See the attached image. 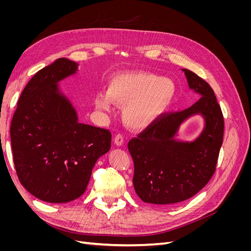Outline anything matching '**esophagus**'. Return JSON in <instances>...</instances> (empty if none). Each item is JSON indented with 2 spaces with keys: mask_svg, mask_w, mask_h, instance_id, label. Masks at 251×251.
I'll use <instances>...</instances> for the list:
<instances>
[{
  "mask_svg": "<svg viewBox=\"0 0 251 251\" xmlns=\"http://www.w3.org/2000/svg\"><path fill=\"white\" fill-rule=\"evenodd\" d=\"M124 143V137L121 135H116L115 137H114V144H115L116 147H121Z\"/></svg>",
  "mask_w": 251,
  "mask_h": 251,
  "instance_id": "esophagus-1",
  "label": "esophagus"
}]
</instances>
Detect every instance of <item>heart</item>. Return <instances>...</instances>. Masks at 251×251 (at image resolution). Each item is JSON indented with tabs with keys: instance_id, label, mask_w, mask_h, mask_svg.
<instances>
[{
	"instance_id": "obj_1",
	"label": "heart",
	"mask_w": 251,
	"mask_h": 251,
	"mask_svg": "<svg viewBox=\"0 0 251 251\" xmlns=\"http://www.w3.org/2000/svg\"><path fill=\"white\" fill-rule=\"evenodd\" d=\"M177 94L175 81L148 72L123 73L113 76L107 93L94 98L95 107L110 112L112 102L123 108L121 118L126 126L142 131L155 125L168 111Z\"/></svg>"
}]
</instances>
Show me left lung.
<instances>
[{"label":"left lung","instance_id":"8db88e82","mask_svg":"<svg viewBox=\"0 0 251 251\" xmlns=\"http://www.w3.org/2000/svg\"><path fill=\"white\" fill-rule=\"evenodd\" d=\"M182 71L200 100L184 111L164 115L127 144L134 189L146 203L171 205L192 198L214 175L223 143L224 120L214 90L194 72ZM194 116L203 119L201 134L192 142L179 140L181 125Z\"/></svg>","mask_w":251,"mask_h":251}]
</instances>
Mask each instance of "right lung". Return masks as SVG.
Here are the masks:
<instances>
[{
	"mask_svg": "<svg viewBox=\"0 0 251 251\" xmlns=\"http://www.w3.org/2000/svg\"><path fill=\"white\" fill-rule=\"evenodd\" d=\"M78 64L59 57L36 72L20 96L10 139L19 180L35 198L67 203L85 193L98 158L111 148V133L81 124L59 82Z\"/></svg>",
	"mask_w": 251,
	"mask_h": 251,
	"instance_id": "add662e5",
	"label": "right lung"
}]
</instances>
